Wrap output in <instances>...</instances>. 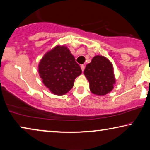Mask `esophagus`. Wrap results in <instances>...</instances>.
<instances>
[{"instance_id":"esophagus-1","label":"esophagus","mask_w":150,"mask_h":150,"mask_svg":"<svg viewBox=\"0 0 150 150\" xmlns=\"http://www.w3.org/2000/svg\"><path fill=\"white\" fill-rule=\"evenodd\" d=\"M81 70H82V71H84V69H85V66H84L83 64H82V65H81Z\"/></svg>"}]
</instances>
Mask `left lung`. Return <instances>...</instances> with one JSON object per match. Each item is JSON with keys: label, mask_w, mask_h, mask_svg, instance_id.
I'll return each mask as SVG.
<instances>
[{"label": "left lung", "mask_w": 150, "mask_h": 150, "mask_svg": "<svg viewBox=\"0 0 150 150\" xmlns=\"http://www.w3.org/2000/svg\"><path fill=\"white\" fill-rule=\"evenodd\" d=\"M84 75L90 83L91 92L97 95H105L111 92L115 83L112 64L108 59L96 56L86 65Z\"/></svg>", "instance_id": "8db88e82"}]
</instances>
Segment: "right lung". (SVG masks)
<instances>
[{
  "mask_svg": "<svg viewBox=\"0 0 150 150\" xmlns=\"http://www.w3.org/2000/svg\"><path fill=\"white\" fill-rule=\"evenodd\" d=\"M39 73L43 83L52 93L62 95L73 88L81 69L67 47L57 46L42 58Z\"/></svg>",
  "mask_w": 150,
  "mask_h": 150,
  "instance_id": "1",
  "label": "right lung"
}]
</instances>
